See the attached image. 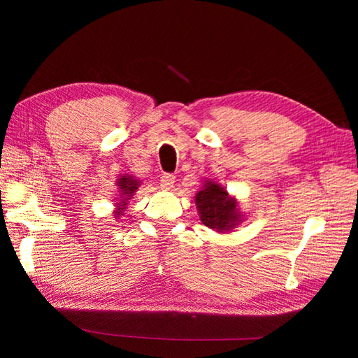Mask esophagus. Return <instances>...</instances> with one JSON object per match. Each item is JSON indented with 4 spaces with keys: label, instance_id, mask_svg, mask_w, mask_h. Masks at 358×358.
<instances>
[{
    "label": "esophagus",
    "instance_id": "esophagus-1",
    "mask_svg": "<svg viewBox=\"0 0 358 358\" xmlns=\"http://www.w3.org/2000/svg\"><path fill=\"white\" fill-rule=\"evenodd\" d=\"M175 185V177L171 173H163L162 175V180H159V186H162L163 189H166V191H169V189H172Z\"/></svg>",
    "mask_w": 358,
    "mask_h": 358
}]
</instances>
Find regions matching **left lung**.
Returning <instances> with one entry per match:
<instances>
[{"label": "left lung", "instance_id": "left-lung-1", "mask_svg": "<svg viewBox=\"0 0 358 358\" xmlns=\"http://www.w3.org/2000/svg\"><path fill=\"white\" fill-rule=\"evenodd\" d=\"M195 204L201 223L220 234L231 232L245 220L235 196L214 180L204 181L201 191L195 195Z\"/></svg>", "mask_w": 358, "mask_h": 358}]
</instances>
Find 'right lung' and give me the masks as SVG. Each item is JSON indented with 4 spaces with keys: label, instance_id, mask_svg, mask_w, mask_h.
Listing matches in <instances>:
<instances>
[{
    "label": "right lung",
    "instance_id": "obj_1",
    "mask_svg": "<svg viewBox=\"0 0 358 358\" xmlns=\"http://www.w3.org/2000/svg\"><path fill=\"white\" fill-rule=\"evenodd\" d=\"M141 181L136 180L134 175H129V173L120 175V178L117 180L120 194H118V199H115L117 203H115V210H113V218H121L124 215L127 201L132 199Z\"/></svg>",
    "mask_w": 358,
    "mask_h": 358
}]
</instances>
